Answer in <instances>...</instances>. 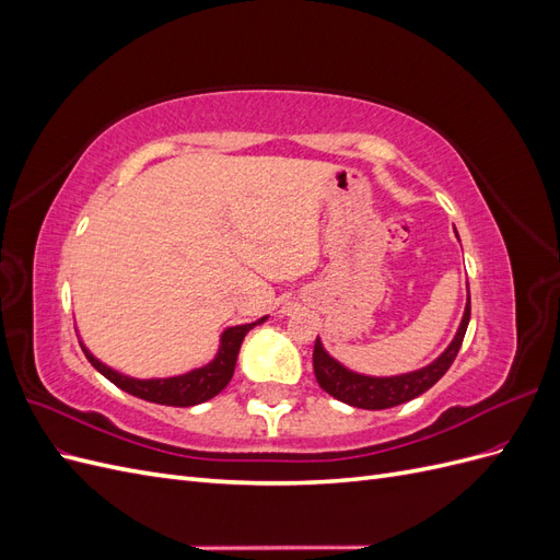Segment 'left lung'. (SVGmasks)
Segmentation results:
<instances>
[{"label":"left lung","mask_w":560,"mask_h":560,"mask_svg":"<svg viewBox=\"0 0 560 560\" xmlns=\"http://www.w3.org/2000/svg\"><path fill=\"white\" fill-rule=\"evenodd\" d=\"M469 315H471V306L467 299L460 329H457L453 343L444 350L442 358H436L425 369L411 371V374H404V376H393V378H369V376L352 374V371L343 369L336 360L329 358L317 338L315 350H313L315 378L327 395H331L334 399L343 404L358 406V409H369V411L393 409V406L411 401L418 395L428 393V389L446 374L453 360L457 358V350L463 346V338L469 325Z\"/></svg>","instance_id":"8db88e82"}]
</instances>
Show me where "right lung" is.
I'll return each mask as SVG.
<instances>
[{"instance_id": "add662e5", "label": "right lung", "mask_w": 560, "mask_h": 560, "mask_svg": "<svg viewBox=\"0 0 560 560\" xmlns=\"http://www.w3.org/2000/svg\"><path fill=\"white\" fill-rule=\"evenodd\" d=\"M264 319L266 317H261L259 322H264ZM259 322L229 327L222 334V346H219L217 358L208 366L189 371V374L175 376V378H151V381L128 378V376L118 374V371L105 366L103 362H97L83 346H81V350L86 352L89 362L100 371V374H103L107 381H112L116 387L126 389L128 395H135V397L154 401V404H163V406H196L200 401H208V399L217 397L229 385V381L233 376V369H235V360H238V352L243 346V338L254 325H259Z\"/></svg>"}]
</instances>
